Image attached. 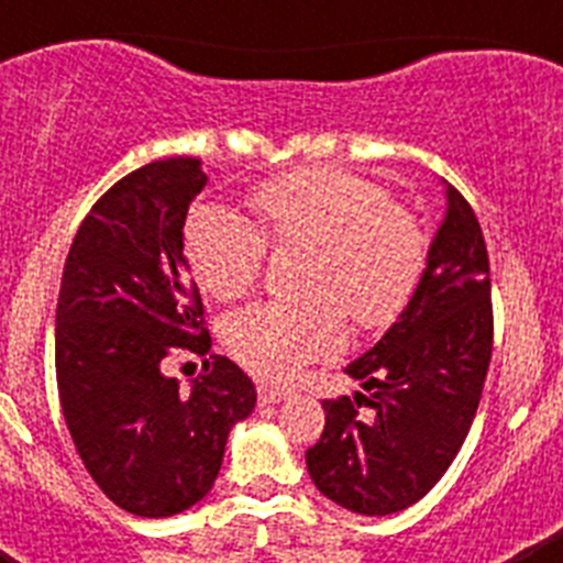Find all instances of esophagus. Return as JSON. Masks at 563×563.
Wrapping results in <instances>:
<instances>
[{
  "label": "esophagus",
  "mask_w": 563,
  "mask_h": 563,
  "mask_svg": "<svg viewBox=\"0 0 563 563\" xmlns=\"http://www.w3.org/2000/svg\"><path fill=\"white\" fill-rule=\"evenodd\" d=\"M290 395L292 391L278 389V386H271V383H262V386H258V400L262 402H282V400H287Z\"/></svg>",
  "instance_id": "1"
}]
</instances>
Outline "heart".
I'll return each instance as SVG.
<instances>
[{"mask_svg": "<svg viewBox=\"0 0 563 563\" xmlns=\"http://www.w3.org/2000/svg\"><path fill=\"white\" fill-rule=\"evenodd\" d=\"M253 229L231 208L202 202L186 220V258L202 290L236 301L253 290L265 239L310 247L305 305H253L225 324L239 363L262 377L296 375L307 361L343 343V313L361 330L391 324L420 282L426 239L386 191L343 168H298L247 194Z\"/></svg>", "mask_w": 563, "mask_h": 563, "instance_id": "1", "label": "heart"}]
</instances>
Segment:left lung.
<instances>
[{"mask_svg":"<svg viewBox=\"0 0 563 563\" xmlns=\"http://www.w3.org/2000/svg\"><path fill=\"white\" fill-rule=\"evenodd\" d=\"M445 186L426 267L386 335L346 366L352 397L324 400L310 479L361 516L400 514L440 482L474 422L494 350L490 265L474 208Z\"/></svg>","mask_w":563,"mask_h":563,"instance_id":"left-lung-1","label":"left lung"}]
</instances>
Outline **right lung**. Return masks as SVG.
<instances>
[{"instance_id": "add662e5", "label": "right lung", "mask_w": 563, "mask_h": 563, "mask_svg": "<svg viewBox=\"0 0 563 563\" xmlns=\"http://www.w3.org/2000/svg\"><path fill=\"white\" fill-rule=\"evenodd\" d=\"M208 177L197 157L146 163L114 183L78 228L56 307V377L84 467L126 514L163 519L213 487L231 429L256 386L222 355L183 391L172 352L206 355L200 292L183 253L188 206Z\"/></svg>"}]
</instances>
